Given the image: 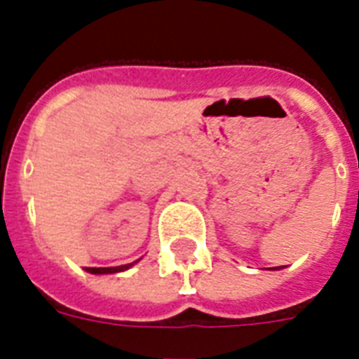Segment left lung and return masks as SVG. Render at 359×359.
Returning a JSON list of instances; mask_svg holds the SVG:
<instances>
[{"mask_svg":"<svg viewBox=\"0 0 359 359\" xmlns=\"http://www.w3.org/2000/svg\"><path fill=\"white\" fill-rule=\"evenodd\" d=\"M279 268H281V266H273V268H272V270H279Z\"/></svg>","mask_w":359,"mask_h":359,"instance_id":"left-lung-1","label":"left lung"}]
</instances>
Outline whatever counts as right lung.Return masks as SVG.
<instances>
[{
  "label": "right lung",
  "instance_id": "add662e5",
  "mask_svg": "<svg viewBox=\"0 0 359 359\" xmlns=\"http://www.w3.org/2000/svg\"><path fill=\"white\" fill-rule=\"evenodd\" d=\"M140 261V259H137ZM137 261L130 262V264H123V266H111V268H87V272L89 273H97V276H104V273H119L124 272V270H128L132 268Z\"/></svg>",
  "mask_w": 359,
  "mask_h": 359
}]
</instances>
